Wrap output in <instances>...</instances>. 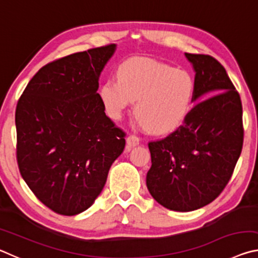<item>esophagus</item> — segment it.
Listing matches in <instances>:
<instances>
[{"mask_svg":"<svg viewBox=\"0 0 258 258\" xmlns=\"http://www.w3.org/2000/svg\"><path fill=\"white\" fill-rule=\"evenodd\" d=\"M139 142H140V139L137 137V135H133V134L130 135V137H127V139H126V145H127L128 149L137 147L139 145Z\"/></svg>","mask_w":258,"mask_h":258,"instance_id":"34e87169","label":"esophagus"}]
</instances>
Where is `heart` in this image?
Wrapping results in <instances>:
<instances>
[{
	"instance_id": "heart-1",
	"label": "heart",
	"mask_w": 258,
	"mask_h": 258,
	"mask_svg": "<svg viewBox=\"0 0 258 258\" xmlns=\"http://www.w3.org/2000/svg\"><path fill=\"white\" fill-rule=\"evenodd\" d=\"M100 99L110 118L118 120L133 101L137 125L168 134L184 124L196 104L197 82L185 69L158 60L133 56L120 63L117 78L100 86Z\"/></svg>"
}]
</instances>
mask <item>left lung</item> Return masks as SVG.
Instances as JSON below:
<instances>
[{
	"label": "left lung",
	"instance_id": "left-lung-1",
	"mask_svg": "<svg viewBox=\"0 0 258 258\" xmlns=\"http://www.w3.org/2000/svg\"><path fill=\"white\" fill-rule=\"evenodd\" d=\"M196 73V104L184 124L149 143L147 187L175 212L206 206L232 175L243 142L242 106L224 67L211 55L184 53Z\"/></svg>",
	"mask_w": 258,
	"mask_h": 258
}]
</instances>
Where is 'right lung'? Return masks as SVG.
Wrapping results in <instances>:
<instances>
[{
  "label": "right lung",
  "mask_w": 258,
  "mask_h": 258,
  "mask_svg": "<svg viewBox=\"0 0 258 258\" xmlns=\"http://www.w3.org/2000/svg\"><path fill=\"white\" fill-rule=\"evenodd\" d=\"M116 44L42 67L16 109L17 160L41 202L61 215L86 211L125 148V133L104 112L99 77Z\"/></svg>",
  "instance_id": "obj_1"
}]
</instances>
